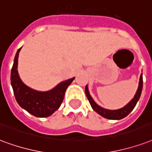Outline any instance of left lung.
<instances>
[{
	"mask_svg": "<svg viewBox=\"0 0 152 152\" xmlns=\"http://www.w3.org/2000/svg\"><path fill=\"white\" fill-rule=\"evenodd\" d=\"M142 75L140 76V79H139V88L136 92V94L134 96V98L128 103L125 107L118 110H105L103 109L101 106H99L98 104H96V102H94L93 98L91 97L90 94L88 93V87H85V94L87 96L88 102L90 103L91 106L93 109V110L96 111V113H99L101 116L104 117L105 118L108 119H112V120H119V119H122L125 117H126L129 113L133 110L134 108L137 104V102L139 101V97L141 96V93H142Z\"/></svg>",
	"mask_w": 152,
	"mask_h": 152,
	"instance_id": "1",
	"label": "left lung"
}]
</instances>
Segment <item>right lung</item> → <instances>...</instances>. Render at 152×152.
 <instances>
[{"label":"right lung","instance_id":"obj_1","mask_svg":"<svg viewBox=\"0 0 152 152\" xmlns=\"http://www.w3.org/2000/svg\"><path fill=\"white\" fill-rule=\"evenodd\" d=\"M20 50L21 48L17 51L10 76L17 102L21 107L34 116L38 118L50 116L59 108L64 97L65 91L74 78L61 82L55 88L48 92L34 90L24 85L18 76L17 67Z\"/></svg>","mask_w":152,"mask_h":152}]
</instances>
